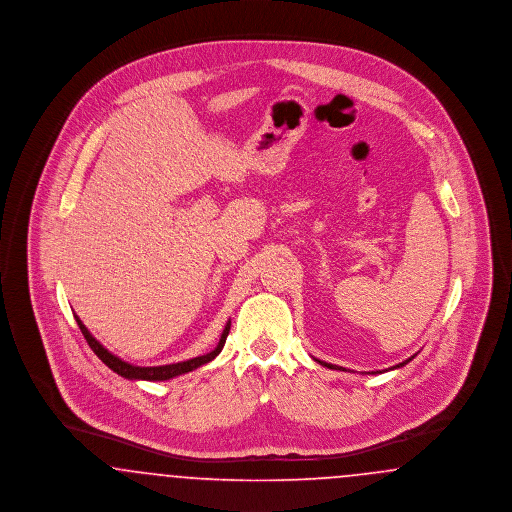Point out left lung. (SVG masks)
<instances>
[{"label":"left lung","mask_w":512,"mask_h":512,"mask_svg":"<svg viewBox=\"0 0 512 512\" xmlns=\"http://www.w3.org/2000/svg\"><path fill=\"white\" fill-rule=\"evenodd\" d=\"M413 359L414 355L411 357V359H407V361H403V363H399V365L391 366L390 370H393V368H401V366L407 365V363H409V361H413ZM315 361H318V359H315ZM318 363H320L322 366H328V368H340V366L328 365V363H324V361H318ZM376 372H378V370H376ZM372 374H374V372H372Z\"/></svg>","instance_id":"left-lung-1"}]
</instances>
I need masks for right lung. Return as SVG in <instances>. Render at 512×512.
<instances>
[{"instance_id": "right-lung-1", "label": "right lung", "mask_w": 512, "mask_h": 512, "mask_svg": "<svg viewBox=\"0 0 512 512\" xmlns=\"http://www.w3.org/2000/svg\"><path fill=\"white\" fill-rule=\"evenodd\" d=\"M74 318H76V322H78L80 332L84 334V338L88 341V345L92 347V351H94L99 359H101L105 365L109 366L113 372H117L119 376L128 378V380H153V382L171 380L174 376H180V374L192 372V370L199 368L201 365H207L209 361H213V359L219 355L220 351H222L226 336H228V332H230V320H228L226 326H224V330H222L219 345H217L211 353H207V355L195 357V359H190V361H182V363H174V365L134 366L130 365V363H126V361H122L119 357H115L111 351H107V349L88 332V328L82 324V320L76 317V315H74Z\"/></svg>"}]
</instances>
